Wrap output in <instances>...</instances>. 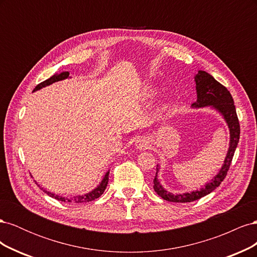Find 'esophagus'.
Masks as SVG:
<instances>
[{
    "mask_svg": "<svg viewBox=\"0 0 257 257\" xmlns=\"http://www.w3.org/2000/svg\"><path fill=\"white\" fill-rule=\"evenodd\" d=\"M135 147H136V149H138V150H146V149H148V148L150 147L149 139L146 138V137H143V136L137 138V141L135 143Z\"/></svg>",
    "mask_w": 257,
    "mask_h": 257,
    "instance_id": "obj_1",
    "label": "esophagus"
}]
</instances>
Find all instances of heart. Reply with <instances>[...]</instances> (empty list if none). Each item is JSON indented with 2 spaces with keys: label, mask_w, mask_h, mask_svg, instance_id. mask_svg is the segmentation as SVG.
I'll list each match as a JSON object with an SVG mask.
<instances>
[{
  "label": "heart",
  "mask_w": 257,
  "mask_h": 257,
  "mask_svg": "<svg viewBox=\"0 0 257 257\" xmlns=\"http://www.w3.org/2000/svg\"><path fill=\"white\" fill-rule=\"evenodd\" d=\"M158 93V90L153 88V87H148L146 90H145V95L146 97H153L155 96V94Z\"/></svg>",
  "instance_id": "b5f03b06"
}]
</instances>
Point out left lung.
Listing matches in <instances>:
<instances>
[{
	"mask_svg": "<svg viewBox=\"0 0 257 257\" xmlns=\"http://www.w3.org/2000/svg\"><path fill=\"white\" fill-rule=\"evenodd\" d=\"M194 81H195L196 84L195 88L197 99L195 103L192 104V108H196L197 109V108L209 107L216 112H219L225 123L227 124L229 130V145L226 157L224 159L219 173L205 185H201V188L196 191L179 194L168 192L161 184L158 178V174L160 172V166L158 165L157 175H155L153 180V189L163 199L173 201V203H191V201L197 200L214 191L224 180V178L226 177L240 137V125L236 113V107L229 91L219 81H216L213 78V76L205 71H198L195 77H194Z\"/></svg>",
	"mask_w": 257,
	"mask_h": 257,
	"instance_id": "1",
	"label": "left lung"
}]
</instances>
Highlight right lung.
<instances>
[{
    "label": "right lung",
    "mask_w": 257,
    "mask_h": 257,
    "mask_svg": "<svg viewBox=\"0 0 257 257\" xmlns=\"http://www.w3.org/2000/svg\"><path fill=\"white\" fill-rule=\"evenodd\" d=\"M67 78H71V77H69V73L68 72H61L60 74L53 75V76L50 77V78H48L47 80H45V81L41 82L40 84H37L36 87H35V89L33 90V92L41 90V89H43L45 87H47V85H50V84L57 82V81L64 80V79H67ZM108 179H109V170H107V173L104 175L102 181L99 182V184L96 186L95 189H93L92 191H90L87 194H83V195H78V196H74V197L60 196V195H58V194H56V193H52V192H49L47 190L41 188V185L38 184L36 181L35 182H36V184L38 186H40L41 190H43L46 194H47L48 196H50V197H52L54 199H58V200H61V201H68V203H74V204H82V203H89V201L94 200V199L98 198L100 195H102V194L105 191V189H106L107 184H108Z\"/></svg>",
    "instance_id": "1"
}]
</instances>
